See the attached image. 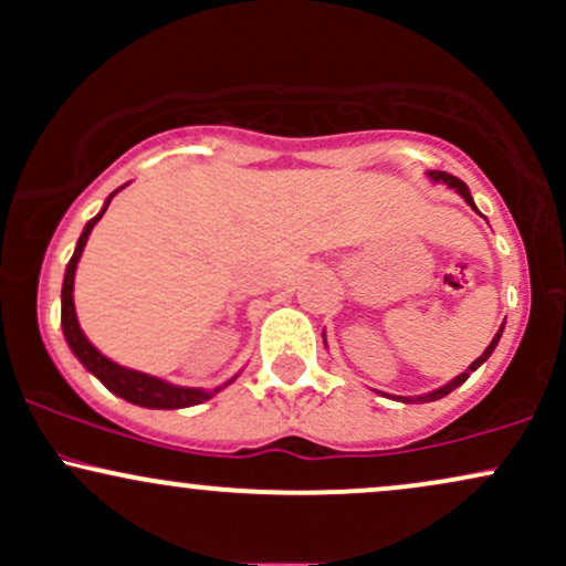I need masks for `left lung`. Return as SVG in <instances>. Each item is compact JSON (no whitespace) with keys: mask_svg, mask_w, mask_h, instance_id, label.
Wrapping results in <instances>:
<instances>
[{"mask_svg":"<svg viewBox=\"0 0 566 566\" xmlns=\"http://www.w3.org/2000/svg\"><path fill=\"white\" fill-rule=\"evenodd\" d=\"M428 175H431L433 180H441V184H447V186H450V188H454V191H458L460 197H463V199L469 201V205L473 207V210H476V205H473V199H471V191H469V186H465L463 180H460V178H454V175H450V172H441V170H431V172H428ZM476 212H479V210H476ZM500 333H503V327L497 329V335L492 337V343H490V346H486L484 354L479 356V359L473 361V365H471L469 369H465L463 375H458V378H454L452 382H447V386H444V388H439V391H433V394H426V396H418V399H405L407 405H412V401H437V399H441V396H447V394H450V391H454V388H458V386H463V382L471 378V373H473V369H479V367L484 365L486 359H490V354H492V350H495L497 340H500Z\"/></svg>","mask_w":566,"mask_h":566,"instance_id":"left-lung-1","label":"left lung"}]
</instances>
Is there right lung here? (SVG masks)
<instances>
[{
	"mask_svg": "<svg viewBox=\"0 0 566 566\" xmlns=\"http://www.w3.org/2000/svg\"><path fill=\"white\" fill-rule=\"evenodd\" d=\"M112 197L106 199V207H108V201H112ZM106 207H103V212H106ZM103 212L84 226L80 242H76L74 255H71V261L66 265V279H63L61 324H63V335H66L71 350H74L76 359H80L82 365L87 367L90 373H93L95 378L108 388V391L122 396V399L133 401V405L151 407V409H180V407L201 405V401H207L210 396H216L220 388H216V391H201V388H180V386H170V382H165V380L151 378V375H143V373H135V369L114 365V361L106 359V356H103L101 350H97L80 329V322H76V311H74V271H76V263H80V258H82L84 244H87L90 231H93V226L103 218Z\"/></svg>",
	"mask_w": 566,
	"mask_h": 566,
	"instance_id": "1",
	"label": "right lung"
}]
</instances>
